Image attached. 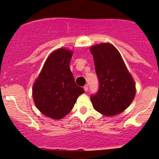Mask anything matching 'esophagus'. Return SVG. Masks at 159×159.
Segmentation results:
<instances>
[{
  "label": "esophagus",
  "instance_id": "obj_1",
  "mask_svg": "<svg viewBox=\"0 0 159 159\" xmlns=\"http://www.w3.org/2000/svg\"><path fill=\"white\" fill-rule=\"evenodd\" d=\"M84 91H85V92H87L88 89H89V86H88L87 84L84 86Z\"/></svg>",
  "mask_w": 159,
  "mask_h": 159
}]
</instances>
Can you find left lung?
Instances as JSON below:
<instances>
[{"instance_id": "1", "label": "left lung", "mask_w": 159, "mask_h": 159, "mask_svg": "<svg viewBox=\"0 0 159 159\" xmlns=\"http://www.w3.org/2000/svg\"><path fill=\"white\" fill-rule=\"evenodd\" d=\"M99 89L91 95L93 107L106 116L117 115L129 106L136 94L134 80L120 53L111 43L91 47Z\"/></svg>"}]
</instances>
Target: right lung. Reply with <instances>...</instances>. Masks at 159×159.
<instances>
[{"label": "right lung", "mask_w": 159, "mask_h": 159, "mask_svg": "<svg viewBox=\"0 0 159 159\" xmlns=\"http://www.w3.org/2000/svg\"><path fill=\"white\" fill-rule=\"evenodd\" d=\"M73 52L61 48L49 55L34 83L33 97L37 108L47 117L61 119L75 105L83 88L75 84L70 69Z\"/></svg>", "instance_id": "right-lung-1"}]
</instances>
